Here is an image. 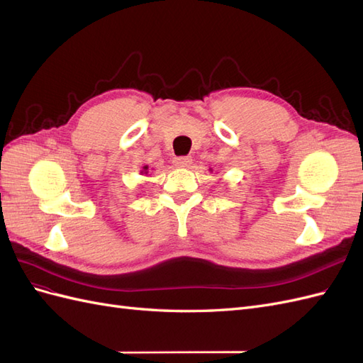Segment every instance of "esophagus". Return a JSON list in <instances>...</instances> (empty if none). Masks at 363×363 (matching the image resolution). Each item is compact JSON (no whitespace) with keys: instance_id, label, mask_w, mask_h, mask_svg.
I'll return each instance as SVG.
<instances>
[{"instance_id":"34e87169","label":"esophagus","mask_w":363,"mask_h":363,"mask_svg":"<svg viewBox=\"0 0 363 363\" xmlns=\"http://www.w3.org/2000/svg\"><path fill=\"white\" fill-rule=\"evenodd\" d=\"M172 163L177 168H188L191 164V157L189 156H180V157H174Z\"/></svg>"}]
</instances>
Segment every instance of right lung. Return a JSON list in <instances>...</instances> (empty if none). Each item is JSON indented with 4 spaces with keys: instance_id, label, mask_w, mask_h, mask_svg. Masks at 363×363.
Listing matches in <instances>:
<instances>
[{
    "instance_id": "obj_1",
    "label": "right lung",
    "mask_w": 363,
    "mask_h": 363,
    "mask_svg": "<svg viewBox=\"0 0 363 363\" xmlns=\"http://www.w3.org/2000/svg\"><path fill=\"white\" fill-rule=\"evenodd\" d=\"M140 174H148V167H144V168H142Z\"/></svg>"
}]
</instances>
